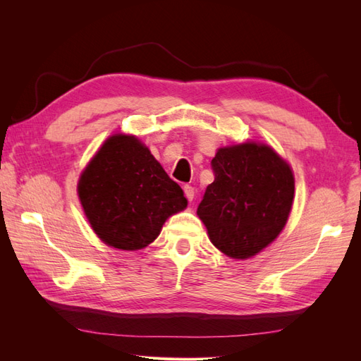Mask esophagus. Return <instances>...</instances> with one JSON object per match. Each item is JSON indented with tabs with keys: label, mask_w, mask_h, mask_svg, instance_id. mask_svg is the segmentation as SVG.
Returning <instances> with one entry per match:
<instances>
[{
	"label": "esophagus",
	"mask_w": 361,
	"mask_h": 361,
	"mask_svg": "<svg viewBox=\"0 0 361 361\" xmlns=\"http://www.w3.org/2000/svg\"><path fill=\"white\" fill-rule=\"evenodd\" d=\"M183 192H185V197L188 199V202H191L194 199V188L191 187V185H185Z\"/></svg>",
	"instance_id": "esophagus-1"
}]
</instances>
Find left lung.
Here are the masks:
<instances>
[{"label":"left lung","mask_w":361,"mask_h":361,"mask_svg":"<svg viewBox=\"0 0 361 361\" xmlns=\"http://www.w3.org/2000/svg\"><path fill=\"white\" fill-rule=\"evenodd\" d=\"M214 182L197 207L212 244L233 259H247L274 241L293 200V174L265 145L224 147L211 161Z\"/></svg>","instance_id":"8db88e82"}]
</instances>
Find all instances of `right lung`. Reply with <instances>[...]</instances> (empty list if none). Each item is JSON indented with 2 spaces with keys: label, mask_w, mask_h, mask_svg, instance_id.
<instances>
[{
  "label": "right lung",
  "mask_w": 361,
  "mask_h": 361,
  "mask_svg": "<svg viewBox=\"0 0 361 361\" xmlns=\"http://www.w3.org/2000/svg\"><path fill=\"white\" fill-rule=\"evenodd\" d=\"M78 195L96 235L130 251L149 245L167 218L187 207L179 185L129 135L105 141L82 173Z\"/></svg>",
  "instance_id": "obj_1"
}]
</instances>
